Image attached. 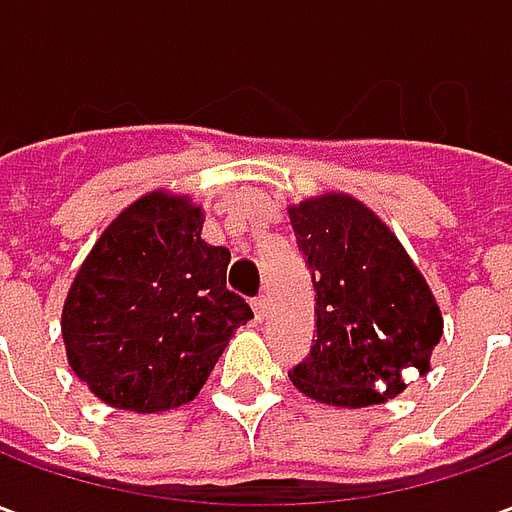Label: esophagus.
Wrapping results in <instances>:
<instances>
[{
  "label": "esophagus",
  "mask_w": 512,
  "mask_h": 512,
  "mask_svg": "<svg viewBox=\"0 0 512 512\" xmlns=\"http://www.w3.org/2000/svg\"><path fill=\"white\" fill-rule=\"evenodd\" d=\"M252 310H255L257 321H263V315H266V299H263V296L252 299Z\"/></svg>",
  "instance_id": "1"
}]
</instances>
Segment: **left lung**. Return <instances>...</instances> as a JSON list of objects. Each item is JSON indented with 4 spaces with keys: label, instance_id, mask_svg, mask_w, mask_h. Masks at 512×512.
Segmentation results:
<instances>
[{
    "label": "left lung",
    "instance_id": "obj_1",
    "mask_svg": "<svg viewBox=\"0 0 512 512\" xmlns=\"http://www.w3.org/2000/svg\"><path fill=\"white\" fill-rule=\"evenodd\" d=\"M288 213L315 288V340L288 373L293 386L340 408L400 395L403 373H428L444 329L428 282L395 233L348 194H321Z\"/></svg>",
    "mask_w": 512,
    "mask_h": 512
}]
</instances>
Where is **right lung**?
Returning a JSON list of instances; mask_svg holds the SVG:
<instances>
[{
	"label": "right lung",
	"instance_id": "1",
	"mask_svg": "<svg viewBox=\"0 0 512 512\" xmlns=\"http://www.w3.org/2000/svg\"><path fill=\"white\" fill-rule=\"evenodd\" d=\"M202 222L186 197L150 191L76 271L62 307L68 365L109 406L156 414L194 400L252 318L227 290L230 249L205 244Z\"/></svg>",
	"mask_w": 512,
	"mask_h": 512
}]
</instances>
